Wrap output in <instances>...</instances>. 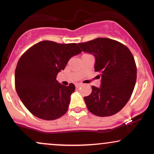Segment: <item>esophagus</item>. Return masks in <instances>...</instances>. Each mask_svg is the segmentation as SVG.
Instances as JSON below:
<instances>
[{
	"instance_id": "1",
	"label": "esophagus",
	"mask_w": 154,
	"mask_h": 154,
	"mask_svg": "<svg viewBox=\"0 0 154 154\" xmlns=\"http://www.w3.org/2000/svg\"><path fill=\"white\" fill-rule=\"evenodd\" d=\"M82 84H76L75 85V87L77 88H79V87H81V86H82Z\"/></svg>"
}]
</instances>
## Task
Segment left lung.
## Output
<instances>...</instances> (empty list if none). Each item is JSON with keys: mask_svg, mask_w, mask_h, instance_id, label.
I'll return each mask as SVG.
<instances>
[{"mask_svg": "<svg viewBox=\"0 0 154 154\" xmlns=\"http://www.w3.org/2000/svg\"><path fill=\"white\" fill-rule=\"evenodd\" d=\"M82 51L95 56V71L100 73V87L92 86L84 97L88 109L98 116L116 114L131 97L137 78L135 59L128 47L109 38H98L78 43Z\"/></svg>", "mask_w": 154, "mask_h": 154, "instance_id": "left-lung-1", "label": "left lung"}]
</instances>
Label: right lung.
Here are the masks:
<instances>
[{"label": "right lung", "instance_id": "right-lung-1", "mask_svg": "<svg viewBox=\"0 0 154 154\" xmlns=\"http://www.w3.org/2000/svg\"><path fill=\"white\" fill-rule=\"evenodd\" d=\"M82 51L76 43L39 42L22 55L15 70V88L19 98L33 115L54 120L68 110L75 85L64 86L56 80L72 56Z\"/></svg>", "mask_w": 154, "mask_h": 154}]
</instances>
